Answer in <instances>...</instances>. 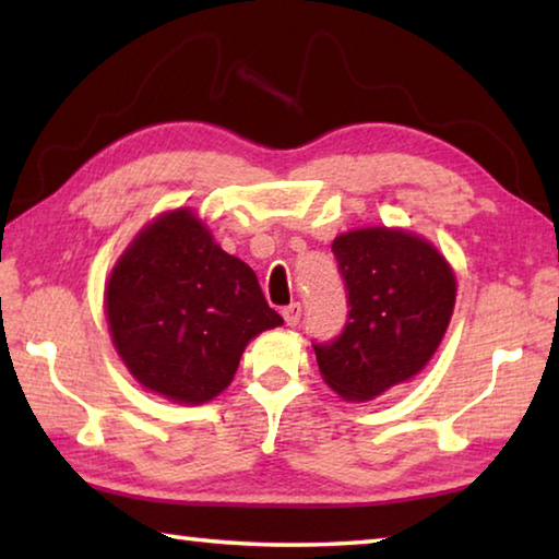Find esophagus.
Returning <instances> with one entry per match:
<instances>
[{"instance_id": "obj_1", "label": "esophagus", "mask_w": 559, "mask_h": 559, "mask_svg": "<svg viewBox=\"0 0 559 559\" xmlns=\"http://www.w3.org/2000/svg\"><path fill=\"white\" fill-rule=\"evenodd\" d=\"M283 320H286V325L296 328L300 323V302H290L288 308H283Z\"/></svg>"}]
</instances>
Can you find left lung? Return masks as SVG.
Returning <instances> with one entry per match:
<instances>
[{
	"label": "left lung",
	"instance_id": "obj_1",
	"mask_svg": "<svg viewBox=\"0 0 559 559\" xmlns=\"http://www.w3.org/2000/svg\"><path fill=\"white\" fill-rule=\"evenodd\" d=\"M349 318L343 335L313 345L325 384L370 402L419 374L456 306V273L437 246L400 226H365L333 241Z\"/></svg>",
	"mask_w": 559,
	"mask_h": 559
}]
</instances>
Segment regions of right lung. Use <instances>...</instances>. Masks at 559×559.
Returning a JSON list of instances; mask_svg holds the SVG:
<instances>
[{
    "label": "right lung",
    "instance_id": "1",
    "mask_svg": "<svg viewBox=\"0 0 559 559\" xmlns=\"http://www.w3.org/2000/svg\"><path fill=\"white\" fill-rule=\"evenodd\" d=\"M106 320L122 365L175 404H206L231 384L246 345L283 325L257 273L226 253L189 206L138 231L106 283Z\"/></svg>",
    "mask_w": 559,
    "mask_h": 559
}]
</instances>
